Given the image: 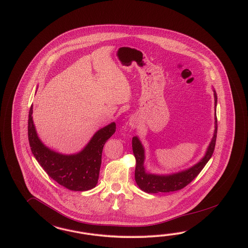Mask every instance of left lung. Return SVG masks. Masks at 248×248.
<instances>
[{
    "mask_svg": "<svg viewBox=\"0 0 248 248\" xmlns=\"http://www.w3.org/2000/svg\"><path fill=\"white\" fill-rule=\"evenodd\" d=\"M215 95V132L211 142L208 146L207 151L203 158L195 165L185 170H182L168 175H158L152 174L146 171L144 167L145 160V151L143 146L138 137L132 138V150L136 159L135 168V181L138 186L148 193H158V192H170L179 191L190 184L192 180L198 175L201 170L205 166L208 160L211 159L215 147H216V136H217V118H216V105H217V95L214 90Z\"/></svg>",
    "mask_w": 248,
    "mask_h": 248,
    "instance_id": "1",
    "label": "left lung"
}]
</instances>
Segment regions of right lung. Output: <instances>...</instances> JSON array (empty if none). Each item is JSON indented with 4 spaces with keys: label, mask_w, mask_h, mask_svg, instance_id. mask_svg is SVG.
<instances>
[{
    "label": "right lung",
    "mask_w": 248,
    "mask_h": 248,
    "mask_svg": "<svg viewBox=\"0 0 248 248\" xmlns=\"http://www.w3.org/2000/svg\"><path fill=\"white\" fill-rule=\"evenodd\" d=\"M32 106L28 118V140L34 158L57 184L64 188L84 192L96 187L105 143L116 131L112 122L97 130L88 145L78 153L64 155L49 149L37 136L32 121Z\"/></svg>",
    "instance_id": "obj_1"
}]
</instances>
